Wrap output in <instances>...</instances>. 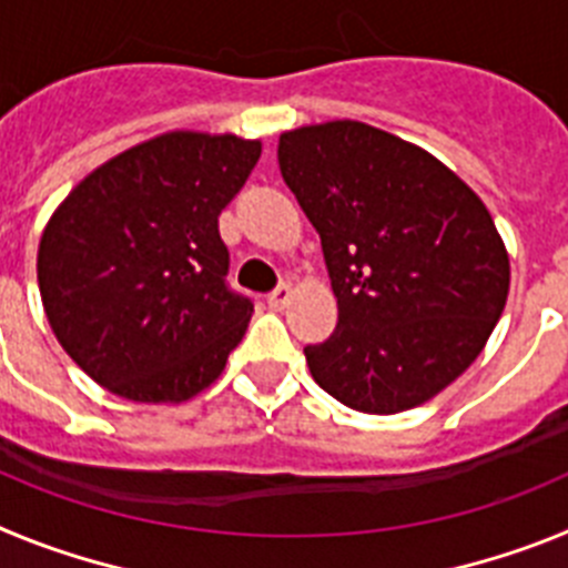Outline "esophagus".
I'll return each mask as SVG.
<instances>
[{
  "label": "esophagus",
  "mask_w": 568,
  "mask_h": 568,
  "mask_svg": "<svg viewBox=\"0 0 568 568\" xmlns=\"http://www.w3.org/2000/svg\"><path fill=\"white\" fill-rule=\"evenodd\" d=\"M290 301H293V287H290V284H281L278 290H273V293L267 295L270 310H284Z\"/></svg>",
  "instance_id": "1"
}]
</instances>
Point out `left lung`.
<instances>
[{
  "instance_id": "obj_1",
  "label": "left lung",
  "mask_w": 568,
  "mask_h": 568,
  "mask_svg": "<svg viewBox=\"0 0 568 568\" xmlns=\"http://www.w3.org/2000/svg\"><path fill=\"white\" fill-rule=\"evenodd\" d=\"M278 164L338 298L335 333L304 346L315 384L366 415L444 393L509 295V253L480 195L424 148L353 119L281 133Z\"/></svg>"
}]
</instances>
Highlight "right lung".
Listing matches in <instances>:
<instances>
[{"label": "right lung", "instance_id": "add662e5", "mask_svg": "<svg viewBox=\"0 0 568 568\" xmlns=\"http://www.w3.org/2000/svg\"><path fill=\"white\" fill-rule=\"evenodd\" d=\"M258 155V139L170 130L99 164L53 210L37 255L42 307L104 389L182 404L224 373L253 304L224 284L219 215Z\"/></svg>", "mask_w": 568, "mask_h": 568}]
</instances>
